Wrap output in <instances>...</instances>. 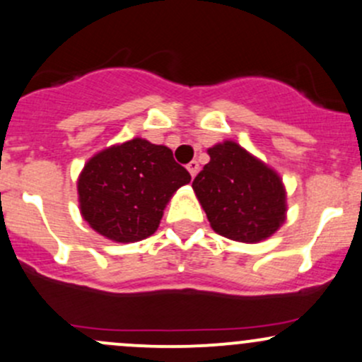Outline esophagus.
Masks as SVG:
<instances>
[{
    "instance_id": "1",
    "label": "esophagus",
    "mask_w": 362,
    "mask_h": 362,
    "mask_svg": "<svg viewBox=\"0 0 362 362\" xmlns=\"http://www.w3.org/2000/svg\"><path fill=\"white\" fill-rule=\"evenodd\" d=\"M187 171L191 173V177L194 178L197 175V171H199V165H197V161H191L187 165Z\"/></svg>"
}]
</instances>
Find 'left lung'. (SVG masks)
I'll use <instances>...</instances> for the list:
<instances>
[{
  "label": "left lung",
  "mask_w": 362,
  "mask_h": 362,
  "mask_svg": "<svg viewBox=\"0 0 362 362\" xmlns=\"http://www.w3.org/2000/svg\"><path fill=\"white\" fill-rule=\"evenodd\" d=\"M210 163L192 182L211 229L239 243H260L286 220V187L267 163L234 140L208 149Z\"/></svg>",
  "instance_id": "8db88e82"
}]
</instances>
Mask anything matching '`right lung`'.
I'll return each mask as SVG.
<instances>
[{"label":"right lung","mask_w":362,"mask_h":362,"mask_svg":"<svg viewBox=\"0 0 362 362\" xmlns=\"http://www.w3.org/2000/svg\"><path fill=\"white\" fill-rule=\"evenodd\" d=\"M189 182L170 147L135 136L85 163L78 177L79 211L109 241H142L158 230L166 204Z\"/></svg>","instance_id":"1"}]
</instances>
